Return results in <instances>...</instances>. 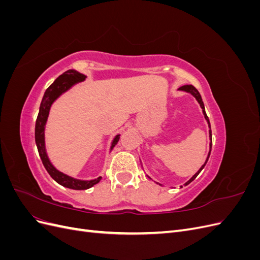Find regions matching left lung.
Segmentation results:
<instances>
[{
    "label": "left lung",
    "instance_id": "left-lung-1",
    "mask_svg": "<svg viewBox=\"0 0 260 260\" xmlns=\"http://www.w3.org/2000/svg\"><path fill=\"white\" fill-rule=\"evenodd\" d=\"M179 91H184V92H187V93H190V94H192V95L196 99V101L199 102V104H200V106H201V108L203 109V114H204V117H205V119H206V121H207V123H208V127H209V139H210V144H209V153H208V156H207V159H206V161H205V164L203 165V166L200 168V170L196 172V174L187 181V182L184 184V185H187L188 183H191L192 181L199 176V174L200 172L202 171V169L205 167V165H206V162H207V160H208V158H209V155H210V151H211V130H210V122H209V119H208V117H207V115H206V112H205V106H204V103H203V100H202V96H201V94H200V92L196 90L193 85H191V84H186V85H182V86H180V88L178 89Z\"/></svg>",
    "mask_w": 260,
    "mask_h": 260
}]
</instances>
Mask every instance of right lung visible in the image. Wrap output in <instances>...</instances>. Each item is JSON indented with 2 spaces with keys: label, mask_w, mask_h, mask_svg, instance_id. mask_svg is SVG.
Instances as JSON below:
<instances>
[{
  "label": "right lung",
  "mask_w": 260,
  "mask_h": 260,
  "mask_svg": "<svg viewBox=\"0 0 260 260\" xmlns=\"http://www.w3.org/2000/svg\"><path fill=\"white\" fill-rule=\"evenodd\" d=\"M85 78L86 76H84L83 74L78 73L74 69H70V70H67V72H65L62 75H60L57 79L55 80L48 89H46L43 99L41 101L40 109H39V114L36 121V130H35L36 144H37L38 152L41 157L44 168L58 184L68 188H73V190H86V188H90L93 185L99 183L102 177H99L98 179H94V180H79V179H75L73 177H69L65 174H62V172H60L59 170H57L53 166L52 162L49 159L48 154H46L44 131H45V124H46V121H48V117H49L52 104L61 95L62 93L68 91L76 83L84 81ZM119 138H120V135H117L114 138L112 146H111V151L118 143Z\"/></svg>",
  "instance_id": "1"
}]
</instances>
